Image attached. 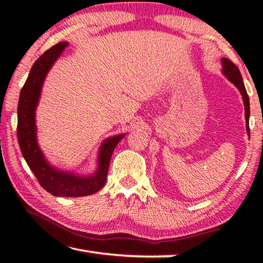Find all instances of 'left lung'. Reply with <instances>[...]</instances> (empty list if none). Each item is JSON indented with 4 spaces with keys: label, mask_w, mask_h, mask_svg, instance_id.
<instances>
[{
    "label": "left lung",
    "mask_w": 263,
    "mask_h": 263,
    "mask_svg": "<svg viewBox=\"0 0 263 263\" xmlns=\"http://www.w3.org/2000/svg\"><path fill=\"white\" fill-rule=\"evenodd\" d=\"M221 73L224 74V77L238 88V90L242 96L245 105V119H246V130L249 135V99L246 88H245V84L242 82L241 74H240V70L238 69L237 66L231 60L226 59V58H221Z\"/></svg>",
    "instance_id": "obj_1"
}]
</instances>
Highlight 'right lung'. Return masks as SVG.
I'll use <instances>...</instances> for the list:
<instances>
[{
    "instance_id": "1",
    "label": "right lung",
    "mask_w": 263,
    "mask_h": 263,
    "mask_svg": "<svg viewBox=\"0 0 263 263\" xmlns=\"http://www.w3.org/2000/svg\"><path fill=\"white\" fill-rule=\"evenodd\" d=\"M67 42L57 44L39 57L22 88L17 108V138L22 154L44 189L57 197H79L95 194L103 188L108 175L111 155L125 135H117L102 142L94 173L81 175L62 171L47 161L37 140L35 110L42 95L47 73L67 47Z\"/></svg>"
}]
</instances>
